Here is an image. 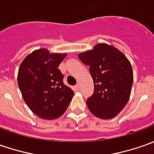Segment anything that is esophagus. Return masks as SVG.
Masks as SVG:
<instances>
[{
    "label": "esophagus",
    "mask_w": 154,
    "mask_h": 154,
    "mask_svg": "<svg viewBox=\"0 0 154 154\" xmlns=\"http://www.w3.org/2000/svg\"><path fill=\"white\" fill-rule=\"evenodd\" d=\"M79 87H80V84H79V83H77V85H76V87H75V88H76L77 90H78V89H79Z\"/></svg>",
    "instance_id": "esophagus-1"
}]
</instances>
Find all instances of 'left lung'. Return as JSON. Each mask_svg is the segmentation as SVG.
Instances as JSON below:
<instances>
[{
    "mask_svg": "<svg viewBox=\"0 0 154 154\" xmlns=\"http://www.w3.org/2000/svg\"><path fill=\"white\" fill-rule=\"evenodd\" d=\"M78 58L89 66L94 81V93L86 101L90 112L102 119H112L130 99L133 83L130 62L118 48L106 43H99Z\"/></svg>",
    "mask_w": 154,
    "mask_h": 154,
    "instance_id": "left-lung-1",
    "label": "left lung"
}]
</instances>
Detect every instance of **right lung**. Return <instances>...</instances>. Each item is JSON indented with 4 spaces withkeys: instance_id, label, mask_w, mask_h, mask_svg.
I'll return each instance as SVG.
<instances>
[{
    "instance_id": "obj_1",
    "label": "right lung",
    "mask_w": 154,
    "mask_h": 154,
    "mask_svg": "<svg viewBox=\"0 0 154 154\" xmlns=\"http://www.w3.org/2000/svg\"><path fill=\"white\" fill-rule=\"evenodd\" d=\"M66 54H50L45 48L25 57L18 72V84L24 102L43 119H55L65 113L74 92L63 82L58 68Z\"/></svg>"
}]
</instances>
